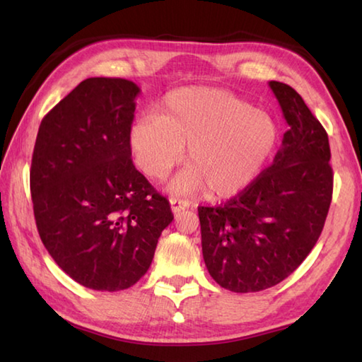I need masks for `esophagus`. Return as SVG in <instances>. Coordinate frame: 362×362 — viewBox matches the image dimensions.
I'll return each mask as SVG.
<instances>
[{
    "instance_id": "obj_1",
    "label": "esophagus",
    "mask_w": 362,
    "mask_h": 362,
    "mask_svg": "<svg viewBox=\"0 0 362 362\" xmlns=\"http://www.w3.org/2000/svg\"><path fill=\"white\" fill-rule=\"evenodd\" d=\"M188 206H189V202H188V201H183V199H175V197L171 199V210H173L174 214H177V213H180L182 210L188 209Z\"/></svg>"
}]
</instances>
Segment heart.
I'll return each mask as SVG.
<instances>
[{"instance_id":"obj_1","label":"heart","mask_w":362,"mask_h":362,"mask_svg":"<svg viewBox=\"0 0 362 362\" xmlns=\"http://www.w3.org/2000/svg\"><path fill=\"white\" fill-rule=\"evenodd\" d=\"M276 124L266 110L227 90L183 87L169 93L157 118L136 119L129 148L136 168L163 180L185 156L188 166L171 189L213 199L240 194L257 179L276 143Z\"/></svg>"}]
</instances>
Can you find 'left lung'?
Returning <instances> with one entry per match:
<instances>
[{
	"mask_svg": "<svg viewBox=\"0 0 362 362\" xmlns=\"http://www.w3.org/2000/svg\"><path fill=\"white\" fill-rule=\"evenodd\" d=\"M269 87L288 130L272 165L219 206H199L205 266L219 286L257 292L283 281L316 245L333 197L328 135L297 91Z\"/></svg>",
	"mask_w": 362,
	"mask_h": 362,
	"instance_id": "left-lung-1",
	"label": "left lung"
}]
</instances>
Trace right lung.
Masks as SVG:
<instances>
[{"label":"right lung","instance_id":"add662e5","mask_svg":"<svg viewBox=\"0 0 362 362\" xmlns=\"http://www.w3.org/2000/svg\"><path fill=\"white\" fill-rule=\"evenodd\" d=\"M136 83L82 81L38 127L30 196L46 250L74 281L121 291L148 272L174 214L129 148Z\"/></svg>","mask_w":362,"mask_h":362}]
</instances>
